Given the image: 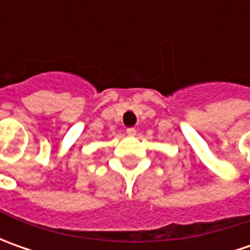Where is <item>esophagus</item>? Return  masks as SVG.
<instances>
[{"instance_id": "esophagus-1", "label": "esophagus", "mask_w": 250, "mask_h": 250, "mask_svg": "<svg viewBox=\"0 0 250 250\" xmlns=\"http://www.w3.org/2000/svg\"><path fill=\"white\" fill-rule=\"evenodd\" d=\"M126 135H128V136H135V135H136V129H135V128H128V129H126Z\"/></svg>"}]
</instances>
